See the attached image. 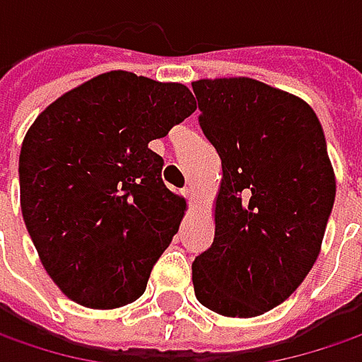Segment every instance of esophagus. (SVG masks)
I'll return each mask as SVG.
<instances>
[{
  "instance_id": "1",
  "label": "esophagus",
  "mask_w": 362,
  "mask_h": 362,
  "mask_svg": "<svg viewBox=\"0 0 362 362\" xmlns=\"http://www.w3.org/2000/svg\"><path fill=\"white\" fill-rule=\"evenodd\" d=\"M182 197L188 198V200H192V192H190V188H184V190H182Z\"/></svg>"
}]
</instances>
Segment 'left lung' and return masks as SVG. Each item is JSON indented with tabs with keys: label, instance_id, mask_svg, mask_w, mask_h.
<instances>
[{
	"label": "left lung",
	"instance_id": "obj_1",
	"mask_svg": "<svg viewBox=\"0 0 362 362\" xmlns=\"http://www.w3.org/2000/svg\"><path fill=\"white\" fill-rule=\"evenodd\" d=\"M192 90L223 164L194 293L216 314L259 316L298 290L320 253L337 197L322 125L308 103L253 78H204Z\"/></svg>",
	"mask_w": 362,
	"mask_h": 362
}]
</instances>
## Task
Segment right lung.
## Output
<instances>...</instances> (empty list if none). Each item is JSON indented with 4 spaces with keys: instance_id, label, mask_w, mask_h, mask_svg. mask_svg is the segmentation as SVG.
<instances>
[{
    "instance_id": "right-lung-1",
    "label": "right lung",
    "mask_w": 362,
    "mask_h": 362,
    "mask_svg": "<svg viewBox=\"0 0 362 362\" xmlns=\"http://www.w3.org/2000/svg\"><path fill=\"white\" fill-rule=\"evenodd\" d=\"M194 109L180 83L111 71L64 93L25 134V228L44 269L72 302L111 310L146 291L186 211L148 144Z\"/></svg>"
}]
</instances>
